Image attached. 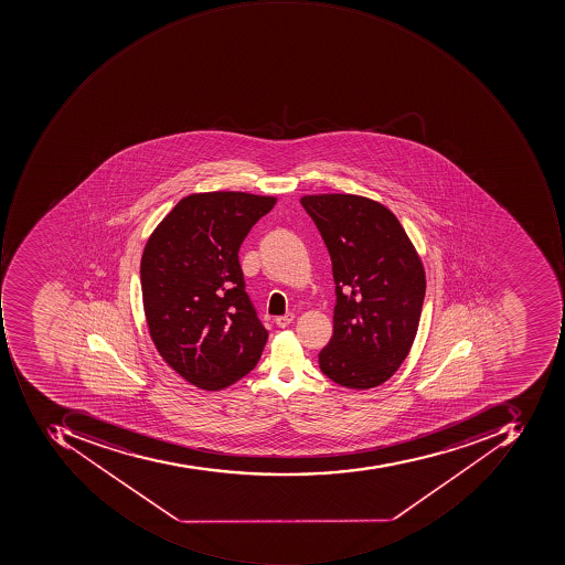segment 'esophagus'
Returning <instances> with one entry per match:
<instances>
[{
	"label": "esophagus",
	"mask_w": 565,
	"mask_h": 565,
	"mask_svg": "<svg viewBox=\"0 0 565 565\" xmlns=\"http://www.w3.org/2000/svg\"><path fill=\"white\" fill-rule=\"evenodd\" d=\"M294 318H296V316H294V313H291V312L285 313V316H280V318L275 319V324H277L278 328H287V326L291 324V321H294Z\"/></svg>",
	"instance_id": "1"
}]
</instances>
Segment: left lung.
<instances>
[{"mask_svg":"<svg viewBox=\"0 0 565 565\" xmlns=\"http://www.w3.org/2000/svg\"><path fill=\"white\" fill-rule=\"evenodd\" d=\"M328 246L335 284L332 338L319 353L347 388L384 384L403 365L419 326L425 266L385 205L351 193L300 199Z\"/></svg>","mask_w":565,"mask_h":565,"instance_id":"1","label":"left lung"}]
</instances>
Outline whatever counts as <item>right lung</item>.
Masks as SVG:
<instances>
[{"mask_svg": "<svg viewBox=\"0 0 565 565\" xmlns=\"http://www.w3.org/2000/svg\"><path fill=\"white\" fill-rule=\"evenodd\" d=\"M277 196H184L159 222L140 259L146 321L156 350L184 381L222 391L252 372L268 331L244 290L241 244Z\"/></svg>", "mask_w": 565, "mask_h": 565, "instance_id": "1", "label": "right lung"}]
</instances>
